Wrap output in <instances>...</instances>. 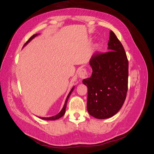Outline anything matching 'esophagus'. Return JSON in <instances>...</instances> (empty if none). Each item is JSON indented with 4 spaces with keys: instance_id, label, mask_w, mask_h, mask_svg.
Returning a JSON list of instances; mask_svg holds the SVG:
<instances>
[{
    "instance_id": "esophagus-1",
    "label": "esophagus",
    "mask_w": 154,
    "mask_h": 154,
    "mask_svg": "<svg viewBox=\"0 0 154 154\" xmlns=\"http://www.w3.org/2000/svg\"><path fill=\"white\" fill-rule=\"evenodd\" d=\"M78 76L81 79L87 78L88 77V74L85 69H80L79 70Z\"/></svg>"
}]
</instances>
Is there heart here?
<instances>
[{
  "label": "heart",
  "instance_id": "1",
  "mask_svg": "<svg viewBox=\"0 0 154 154\" xmlns=\"http://www.w3.org/2000/svg\"><path fill=\"white\" fill-rule=\"evenodd\" d=\"M94 48H95V49H97L99 48V44H96V45H95V46H94Z\"/></svg>",
  "mask_w": 154,
  "mask_h": 154
}]
</instances>
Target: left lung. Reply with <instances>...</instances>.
<instances>
[{
	"mask_svg": "<svg viewBox=\"0 0 154 154\" xmlns=\"http://www.w3.org/2000/svg\"><path fill=\"white\" fill-rule=\"evenodd\" d=\"M108 49L106 53L92 56V75L83 80L88 88L87 111L97 119L109 118L118 113L128 90V59L112 31H110Z\"/></svg>",
	"mask_w": 154,
	"mask_h": 154,
	"instance_id": "1",
	"label": "left lung"
}]
</instances>
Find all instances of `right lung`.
I'll return each mask as SVG.
<instances>
[{
    "mask_svg": "<svg viewBox=\"0 0 154 154\" xmlns=\"http://www.w3.org/2000/svg\"><path fill=\"white\" fill-rule=\"evenodd\" d=\"M37 35H38V34H35V35H32L31 38L27 41V42L24 44V46H26L27 44H28L29 42L31 40H32L33 39L35 36H36ZM74 86L72 88V89L71 90V91H70V92L69 93V94H68V96H67V98H66V101H65V103H64V105H63V108H62V110L58 114H57V115H55V116H52V117H49V118H42V117H39V118H40V119H44V120H50V121H53V120H56V119H59V118H60L61 117H62V116L65 114V113H66V106H67V101H68V100H69V96H70V95L71 94V93H72V92L73 91V90H74Z\"/></svg>",
    "mask_w": 154,
    "mask_h": 154,
    "instance_id": "right-lung-1",
    "label": "right lung"
}]
</instances>
